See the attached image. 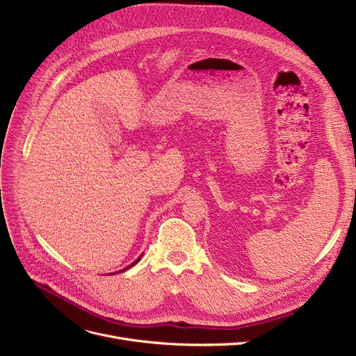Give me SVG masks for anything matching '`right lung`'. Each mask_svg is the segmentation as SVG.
Here are the masks:
<instances>
[{"instance_id": "obj_1", "label": "right lung", "mask_w": 356, "mask_h": 356, "mask_svg": "<svg viewBox=\"0 0 356 356\" xmlns=\"http://www.w3.org/2000/svg\"><path fill=\"white\" fill-rule=\"evenodd\" d=\"M138 260H140V259H138ZM138 260H136V261H138ZM136 261H134V264H132V265H131V266H128V268H127V269H129V268H132V266H134V265H135V264H136ZM127 269H123V270H127ZM123 270H120V272H123Z\"/></svg>"}]
</instances>
